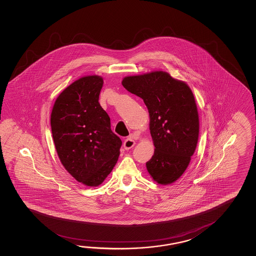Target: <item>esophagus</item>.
I'll return each mask as SVG.
<instances>
[{
	"label": "esophagus",
	"instance_id": "obj_1",
	"mask_svg": "<svg viewBox=\"0 0 256 256\" xmlns=\"http://www.w3.org/2000/svg\"><path fill=\"white\" fill-rule=\"evenodd\" d=\"M134 144H136V142L134 141V139L132 138H126L124 142H123V146L124 148L126 149V150H128V149H131L132 147L134 146Z\"/></svg>",
	"mask_w": 256,
	"mask_h": 256
}]
</instances>
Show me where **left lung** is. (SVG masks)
<instances>
[{
	"mask_svg": "<svg viewBox=\"0 0 256 256\" xmlns=\"http://www.w3.org/2000/svg\"><path fill=\"white\" fill-rule=\"evenodd\" d=\"M122 84L142 98L148 109L155 149L146 162L147 172L158 184L174 183L188 167L199 136V116L191 88L162 70L128 76Z\"/></svg>",
	"mask_w": 256,
	"mask_h": 256,
	"instance_id": "obj_1",
	"label": "left lung"
}]
</instances>
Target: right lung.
<instances>
[{
  "label": "right lung",
  "mask_w": 256,
  "mask_h": 256,
  "mask_svg": "<svg viewBox=\"0 0 256 256\" xmlns=\"http://www.w3.org/2000/svg\"><path fill=\"white\" fill-rule=\"evenodd\" d=\"M100 76H86L60 92L50 114L56 152L63 167L88 186L101 184L117 164L122 142L99 104Z\"/></svg>",
  "instance_id": "add662e5"
}]
</instances>
